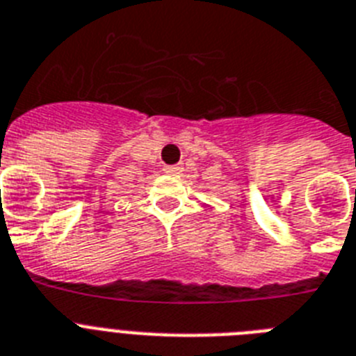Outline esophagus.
Listing matches in <instances>:
<instances>
[{
	"instance_id": "1",
	"label": "esophagus",
	"mask_w": 356,
	"mask_h": 356,
	"mask_svg": "<svg viewBox=\"0 0 356 356\" xmlns=\"http://www.w3.org/2000/svg\"><path fill=\"white\" fill-rule=\"evenodd\" d=\"M183 170L181 164H173V166H164V173H179Z\"/></svg>"
}]
</instances>
